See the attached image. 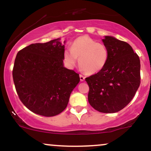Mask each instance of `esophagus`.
<instances>
[{"instance_id":"obj_1","label":"esophagus","mask_w":151,"mask_h":151,"mask_svg":"<svg viewBox=\"0 0 151 151\" xmlns=\"http://www.w3.org/2000/svg\"><path fill=\"white\" fill-rule=\"evenodd\" d=\"M79 77H80V81H84V79H85V77H84L83 75H81V74L79 75Z\"/></svg>"}]
</instances>
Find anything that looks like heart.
<instances>
[{
    "label": "heart",
    "instance_id": "obj_1",
    "mask_svg": "<svg viewBox=\"0 0 151 151\" xmlns=\"http://www.w3.org/2000/svg\"><path fill=\"white\" fill-rule=\"evenodd\" d=\"M64 60L70 67H74L79 58V65L87 74L100 72L108 62L109 52L106 46L90 37L83 35L72 42L71 50H65Z\"/></svg>",
    "mask_w": 151,
    "mask_h": 151
}]
</instances>
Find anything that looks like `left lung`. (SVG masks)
Returning <instances> with one entry per match:
<instances>
[{
	"label": "left lung",
	"mask_w": 151,
	"mask_h": 151,
	"mask_svg": "<svg viewBox=\"0 0 151 151\" xmlns=\"http://www.w3.org/2000/svg\"><path fill=\"white\" fill-rule=\"evenodd\" d=\"M109 52L108 62L98 73L86 78L88 100L102 113H116L129 104L141 82L139 57L129 44L112 36H104Z\"/></svg>",
	"instance_id": "left-lung-1"
}]
</instances>
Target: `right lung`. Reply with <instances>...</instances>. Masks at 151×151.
I'll use <instances>...</instances> for the list:
<instances>
[{"instance_id":"add662e5","label":"right lung","mask_w":151,"mask_h":151,"mask_svg":"<svg viewBox=\"0 0 151 151\" xmlns=\"http://www.w3.org/2000/svg\"><path fill=\"white\" fill-rule=\"evenodd\" d=\"M60 38L31 44L19 51L13 78L20 101L29 110L44 116L63 111L79 84V74L65 67V44Z\"/></svg>"}]
</instances>
